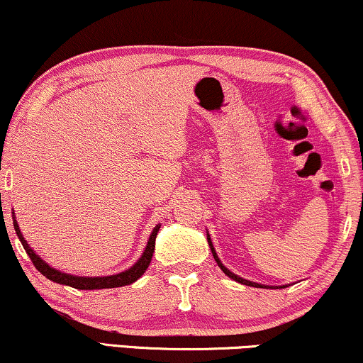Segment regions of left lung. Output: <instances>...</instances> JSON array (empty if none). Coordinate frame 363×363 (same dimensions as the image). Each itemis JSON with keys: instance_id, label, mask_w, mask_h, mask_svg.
Returning <instances> with one entry per match:
<instances>
[{"instance_id": "obj_1", "label": "left lung", "mask_w": 363, "mask_h": 363, "mask_svg": "<svg viewBox=\"0 0 363 363\" xmlns=\"http://www.w3.org/2000/svg\"><path fill=\"white\" fill-rule=\"evenodd\" d=\"M207 240H208V247H211V250H212V255H213V258H216V262H217V264L218 267H220V269L223 273L227 274L228 278H232V279H235V281H238V283H242V284H247V286H255V288H267V286H263V284H258V283H252V281H248V279H243V278H240V277H237V274H233L230 269H227L225 267H223L222 264V262L220 259H218V257H217V253H216V250H213V247H212V242H211V237H208V233H207ZM284 288V286H283Z\"/></svg>"}]
</instances>
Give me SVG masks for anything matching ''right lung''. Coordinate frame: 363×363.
Here are the masks:
<instances>
[{"instance_id": "1", "label": "right lung", "mask_w": 363, "mask_h": 363, "mask_svg": "<svg viewBox=\"0 0 363 363\" xmlns=\"http://www.w3.org/2000/svg\"><path fill=\"white\" fill-rule=\"evenodd\" d=\"M13 223H14V230H16L19 240H21L24 250H26V253L29 255L30 262L38 269L39 273H43L45 278L50 279V281L54 283H59V284H65V286H70V288H75V289H106V288H121V286H126V284H131L135 283L138 278L143 277V273L146 272L147 267H150L151 263V258H152V252H155V242H156V235L160 232L161 225H156L155 230H152L150 240H147V245H146V250L145 253L141 255V258L138 259V262L133 264L130 269H126L123 273H118V274H111V277H104V278H84V277H74V274H65L62 272H59V269H54L50 268L48 263H44L43 259H40L38 255L33 252V248L29 247L26 240L19 232V227H18V222L16 218L13 217Z\"/></svg>"}]
</instances>
